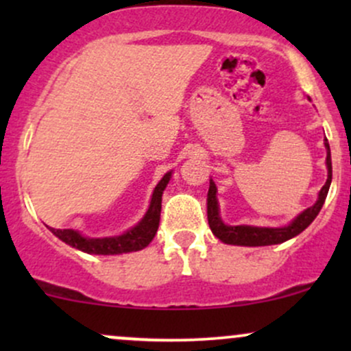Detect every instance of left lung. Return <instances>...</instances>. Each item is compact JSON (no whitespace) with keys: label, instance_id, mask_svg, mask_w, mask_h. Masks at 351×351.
Returning <instances> with one entry per match:
<instances>
[{"label":"left lung","instance_id":"obj_1","mask_svg":"<svg viewBox=\"0 0 351 351\" xmlns=\"http://www.w3.org/2000/svg\"><path fill=\"white\" fill-rule=\"evenodd\" d=\"M325 147H327V168H328V178L325 181L324 188L318 193V199L313 206L305 209L300 213L295 219L289 224L287 228H252V226H226L219 217V209H217L216 199V184L215 181L209 180V191H208V223L211 228L213 234L217 239H221L226 244L236 245H271L280 244L284 241L291 239V237L300 234L305 228L315 219L322 206H324L325 198L328 195L330 183H332V156H330V145L325 140Z\"/></svg>","mask_w":351,"mask_h":351}]
</instances>
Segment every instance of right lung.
Here are the masks:
<instances>
[{
  "label": "right lung",
  "mask_w": 351,
  "mask_h": 351,
  "mask_svg": "<svg viewBox=\"0 0 351 351\" xmlns=\"http://www.w3.org/2000/svg\"><path fill=\"white\" fill-rule=\"evenodd\" d=\"M170 178L171 173H167V175L160 180L155 191H153L150 208H148L147 215L143 216V219L140 221L135 228H132L130 231H127L122 236L102 237V239H88V237L80 236L77 231H74V229L49 228L51 232L54 236H58L59 239L64 241L66 244H69L72 247L87 254H104V256H110V254L140 251V249L147 247V245L152 243L156 231H158L160 213H162V195Z\"/></svg>",
  "instance_id": "1"
}]
</instances>
